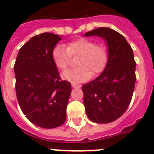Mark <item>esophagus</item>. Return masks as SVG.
Instances as JSON below:
<instances>
[{"label": "esophagus", "instance_id": "esophagus-1", "mask_svg": "<svg viewBox=\"0 0 154 154\" xmlns=\"http://www.w3.org/2000/svg\"><path fill=\"white\" fill-rule=\"evenodd\" d=\"M71 85H72V87L73 88H81L82 87V85H79V84H76V83H73V82H72L71 83Z\"/></svg>", "mask_w": 154, "mask_h": 154}]
</instances>
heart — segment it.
Masks as SVG:
<instances>
[{
	"label": "heart",
	"instance_id": "1",
	"mask_svg": "<svg viewBox=\"0 0 154 154\" xmlns=\"http://www.w3.org/2000/svg\"><path fill=\"white\" fill-rule=\"evenodd\" d=\"M79 56L77 69H69L63 73L65 80L72 82L87 81L93 75H98L104 70L108 61V50L103 44H96L95 41L86 38H78L68 43L56 45L52 50L51 57L59 69L65 70L70 64L71 57Z\"/></svg>",
	"mask_w": 154,
	"mask_h": 154
}]
</instances>
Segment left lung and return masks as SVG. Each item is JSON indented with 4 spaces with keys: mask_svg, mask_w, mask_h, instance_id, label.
Instances as JSON below:
<instances>
[{
    "mask_svg": "<svg viewBox=\"0 0 154 154\" xmlns=\"http://www.w3.org/2000/svg\"><path fill=\"white\" fill-rule=\"evenodd\" d=\"M99 36L107 43L108 61L96 79L82 85L88 118L108 124L123 116L132 100L136 82V61L126 38L116 30L100 27L84 36Z\"/></svg>",
    "mask_w": 154,
    "mask_h": 154,
    "instance_id": "obj_1",
    "label": "left lung"
}]
</instances>
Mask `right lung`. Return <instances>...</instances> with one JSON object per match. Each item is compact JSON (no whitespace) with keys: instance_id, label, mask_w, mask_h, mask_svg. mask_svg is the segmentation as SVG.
I'll return each instance as SVG.
<instances>
[{"instance_id":"right-lung-1","label":"right lung","mask_w":154,"mask_h":154,"mask_svg":"<svg viewBox=\"0 0 154 154\" xmlns=\"http://www.w3.org/2000/svg\"><path fill=\"white\" fill-rule=\"evenodd\" d=\"M61 38L43 33L20 48L14 64L16 94L21 110L32 124L54 128L64 124L72 91L60 78L51 52Z\"/></svg>"}]
</instances>
